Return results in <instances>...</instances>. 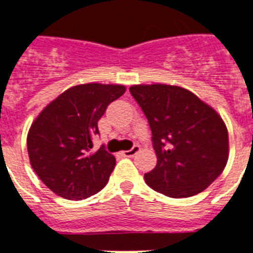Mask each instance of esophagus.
<instances>
[{
	"instance_id": "34e87169",
	"label": "esophagus",
	"mask_w": 253,
	"mask_h": 253,
	"mask_svg": "<svg viewBox=\"0 0 253 253\" xmlns=\"http://www.w3.org/2000/svg\"><path fill=\"white\" fill-rule=\"evenodd\" d=\"M139 150H140V147H139V146H134V147H132V148H131V150L125 151V152H122V155H123V156H126V158H132V156H134L135 154H138Z\"/></svg>"
}]
</instances>
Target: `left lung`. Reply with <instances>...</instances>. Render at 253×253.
<instances>
[{
  "mask_svg": "<svg viewBox=\"0 0 253 253\" xmlns=\"http://www.w3.org/2000/svg\"><path fill=\"white\" fill-rule=\"evenodd\" d=\"M131 95L146 115L158 163L148 186L173 198L196 196L223 172L228 132L212 107L173 85H134Z\"/></svg>",
  "mask_w": 253,
  "mask_h": 253,
  "instance_id": "8db88e82",
  "label": "left lung"
}]
</instances>
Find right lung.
Masks as SVG:
<instances>
[{"label":"right lung","mask_w":253,"mask_h":253,"mask_svg":"<svg viewBox=\"0 0 253 253\" xmlns=\"http://www.w3.org/2000/svg\"><path fill=\"white\" fill-rule=\"evenodd\" d=\"M125 90L123 85L72 86L34 121L27 135L30 163L55 194L80 201L105 188L115 158L105 146L93 152L91 140L107 106Z\"/></svg>","instance_id":"obj_1"}]
</instances>
